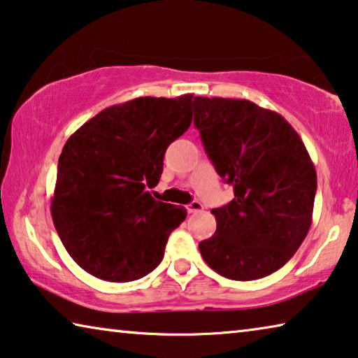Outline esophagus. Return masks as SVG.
Returning a JSON list of instances; mask_svg holds the SVG:
<instances>
[{
  "label": "esophagus",
  "mask_w": 358,
  "mask_h": 358,
  "mask_svg": "<svg viewBox=\"0 0 358 358\" xmlns=\"http://www.w3.org/2000/svg\"><path fill=\"white\" fill-rule=\"evenodd\" d=\"M186 208H188L189 213H197V212H202L203 206L199 201H192L191 203H188V207H186Z\"/></svg>",
  "instance_id": "34e87169"
}]
</instances>
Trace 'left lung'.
<instances>
[{
	"label": "left lung",
	"mask_w": 358,
	"mask_h": 358,
	"mask_svg": "<svg viewBox=\"0 0 358 358\" xmlns=\"http://www.w3.org/2000/svg\"><path fill=\"white\" fill-rule=\"evenodd\" d=\"M194 126L234 199L213 208L217 231L199 243L206 263L231 280L280 269L308 236L317 173L285 117L250 100L199 97Z\"/></svg>",
	"instance_id": "8db88e82"
}]
</instances>
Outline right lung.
I'll list each match as a JSON object with an SVG mask.
<instances>
[{
	"mask_svg": "<svg viewBox=\"0 0 358 358\" xmlns=\"http://www.w3.org/2000/svg\"><path fill=\"white\" fill-rule=\"evenodd\" d=\"M192 94L138 97L108 106L62 150L50 213L81 268L108 282L137 280L164 258L186 208L156 201L164 155L189 129Z\"/></svg>",
	"mask_w": 358,
	"mask_h": 358,
	"instance_id": "add662e5",
	"label": "right lung"
}]
</instances>
